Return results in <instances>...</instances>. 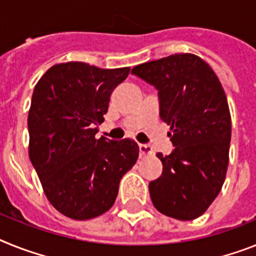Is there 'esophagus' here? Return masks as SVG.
I'll return each instance as SVG.
<instances>
[{
    "mask_svg": "<svg viewBox=\"0 0 256 256\" xmlns=\"http://www.w3.org/2000/svg\"><path fill=\"white\" fill-rule=\"evenodd\" d=\"M139 154L140 156H148V154H154V150H152L151 146L148 144H139Z\"/></svg>",
    "mask_w": 256,
    "mask_h": 256,
    "instance_id": "34e87169",
    "label": "esophagus"
}]
</instances>
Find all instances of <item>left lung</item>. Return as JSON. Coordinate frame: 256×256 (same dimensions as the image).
Here are the masks:
<instances>
[{
    "mask_svg": "<svg viewBox=\"0 0 256 256\" xmlns=\"http://www.w3.org/2000/svg\"><path fill=\"white\" fill-rule=\"evenodd\" d=\"M132 74L158 90L160 118L170 126V154H158L162 173L150 182L154 208L177 220L206 212L225 181L232 121L220 80L190 53L135 66Z\"/></svg>",
    "mask_w": 256,
    "mask_h": 256,
    "instance_id": "left-lung-1",
    "label": "left lung"
}]
</instances>
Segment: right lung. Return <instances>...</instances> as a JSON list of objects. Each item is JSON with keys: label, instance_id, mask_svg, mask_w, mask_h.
<instances>
[{"label": "right lung", "instance_id": "1", "mask_svg": "<svg viewBox=\"0 0 256 256\" xmlns=\"http://www.w3.org/2000/svg\"><path fill=\"white\" fill-rule=\"evenodd\" d=\"M128 72L66 62L49 68L34 90L30 160L48 200L68 218L90 220L108 211L136 162L135 140L95 138L112 92Z\"/></svg>", "mask_w": 256, "mask_h": 256}]
</instances>
